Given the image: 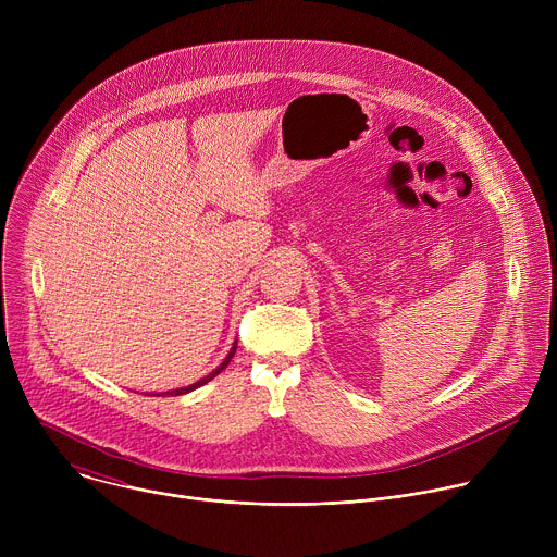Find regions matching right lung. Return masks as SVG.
Listing matches in <instances>:
<instances>
[{"instance_id": "obj_1", "label": "right lung", "mask_w": 557, "mask_h": 557, "mask_svg": "<svg viewBox=\"0 0 557 557\" xmlns=\"http://www.w3.org/2000/svg\"><path fill=\"white\" fill-rule=\"evenodd\" d=\"M235 348H237V344H233V348L228 350V355H226V359L213 370V372H209L205 379H200V381H196V383H191V385H187V387H181V389H172V392H168V394H172V396H178V394H187V392H191V389H196V387H200V385H205L207 381H211L213 376H218L226 366H228V361L233 359V355H235ZM163 396V394H161Z\"/></svg>"}]
</instances>
